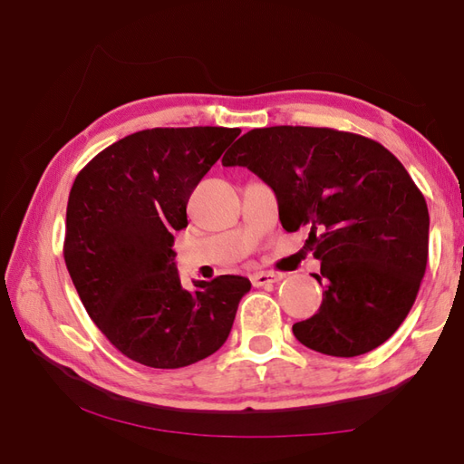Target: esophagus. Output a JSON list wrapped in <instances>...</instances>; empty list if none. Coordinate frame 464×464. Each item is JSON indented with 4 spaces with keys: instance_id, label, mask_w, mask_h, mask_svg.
<instances>
[{
    "instance_id": "1",
    "label": "esophagus",
    "mask_w": 464,
    "mask_h": 464,
    "mask_svg": "<svg viewBox=\"0 0 464 464\" xmlns=\"http://www.w3.org/2000/svg\"><path fill=\"white\" fill-rule=\"evenodd\" d=\"M283 279L281 273H273V271H259L251 275V283L255 287H269L273 283H279Z\"/></svg>"
}]
</instances>
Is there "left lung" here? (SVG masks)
Masks as SVG:
<instances>
[{
	"instance_id": "left-lung-1",
	"label": "left lung",
	"mask_w": 464,
	"mask_h": 464,
	"mask_svg": "<svg viewBox=\"0 0 464 464\" xmlns=\"http://www.w3.org/2000/svg\"><path fill=\"white\" fill-rule=\"evenodd\" d=\"M221 163L271 185L285 231H309L324 291L319 311L293 324L299 343L357 357L401 327L425 277L429 209L395 155L357 133L275 125L239 137Z\"/></svg>"
}]
</instances>
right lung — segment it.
I'll list each match as a JSON object with an SVG mask.
<instances>
[{"label":"right lung","mask_w":464,"mask_h":464,"mask_svg":"<svg viewBox=\"0 0 464 464\" xmlns=\"http://www.w3.org/2000/svg\"><path fill=\"white\" fill-rule=\"evenodd\" d=\"M241 130L155 127L123 137L77 173L63 259L87 314L117 351L153 369L209 357L229 337L251 281L219 275L181 287L173 233L187 201Z\"/></svg>","instance_id":"1"}]
</instances>
